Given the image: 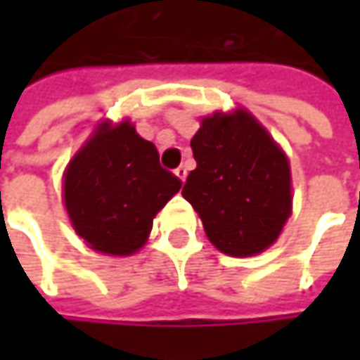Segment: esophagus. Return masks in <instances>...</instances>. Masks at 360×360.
Returning a JSON list of instances; mask_svg holds the SVG:
<instances>
[{
	"instance_id": "34e87169",
	"label": "esophagus",
	"mask_w": 360,
	"mask_h": 360,
	"mask_svg": "<svg viewBox=\"0 0 360 360\" xmlns=\"http://www.w3.org/2000/svg\"><path fill=\"white\" fill-rule=\"evenodd\" d=\"M176 176H178V178H180V180L184 182V180H186V176H188L186 166H178V168H176Z\"/></svg>"
}]
</instances>
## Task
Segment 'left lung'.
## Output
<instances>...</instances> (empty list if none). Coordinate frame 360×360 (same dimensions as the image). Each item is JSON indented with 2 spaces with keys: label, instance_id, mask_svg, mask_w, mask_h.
<instances>
[{
  "label": "left lung",
  "instance_id": "left-lung-1",
  "mask_svg": "<svg viewBox=\"0 0 360 360\" xmlns=\"http://www.w3.org/2000/svg\"><path fill=\"white\" fill-rule=\"evenodd\" d=\"M190 146L196 168L182 196L202 218L208 240L238 258L266 250L292 208L286 154L242 108L206 116Z\"/></svg>",
  "mask_w": 360,
  "mask_h": 360
}]
</instances>
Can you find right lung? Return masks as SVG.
<instances>
[{
  "instance_id": "add662e5",
  "label": "right lung",
  "mask_w": 360,
  "mask_h": 360,
  "mask_svg": "<svg viewBox=\"0 0 360 360\" xmlns=\"http://www.w3.org/2000/svg\"><path fill=\"white\" fill-rule=\"evenodd\" d=\"M182 182L160 166L156 146L128 120L102 122L63 174V202L72 226L104 255L140 250L152 220Z\"/></svg>"
}]
</instances>
